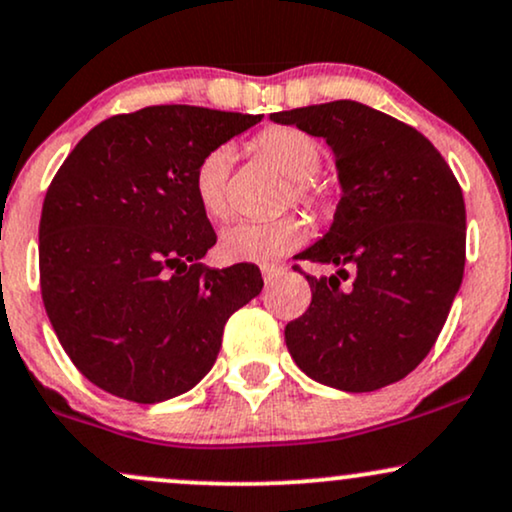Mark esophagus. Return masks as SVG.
Masks as SVG:
<instances>
[{
  "label": "esophagus",
  "mask_w": 512,
  "mask_h": 512,
  "mask_svg": "<svg viewBox=\"0 0 512 512\" xmlns=\"http://www.w3.org/2000/svg\"><path fill=\"white\" fill-rule=\"evenodd\" d=\"M260 269H262L264 283H274L283 272H286V267H283V264H279V262H267V264H262Z\"/></svg>",
  "instance_id": "esophagus-1"
}]
</instances>
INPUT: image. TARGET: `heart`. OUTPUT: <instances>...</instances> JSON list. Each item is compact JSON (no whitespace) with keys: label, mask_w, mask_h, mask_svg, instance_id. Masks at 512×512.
Masks as SVG:
<instances>
[{"label":"heart","mask_w":512,"mask_h":512,"mask_svg":"<svg viewBox=\"0 0 512 512\" xmlns=\"http://www.w3.org/2000/svg\"><path fill=\"white\" fill-rule=\"evenodd\" d=\"M252 150L288 181L286 202L305 209L324 207L326 190L317 183L322 166V147L312 135L293 126H269L252 138ZM231 147L209 150L195 169V197L209 219L229 217V171ZM307 238L305 219L288 214L274 221H238L221 233L219 250L231 262H267L303 245Z\"/></svg>","instance_id":"1"}]
</instances>
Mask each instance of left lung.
<instances>
[{
  "label": "left lung",
  "instance_id": "left-lung-1",
  "mask_svg": "<svg viewBox=\"0 0 512 512\" xmlns=\"http://www.w3.org/2000/svg\"><path fill=\"white\" fill-rule=\"evenodd\" d=\"M269 119L324 138L343 190L329 233L298 255L338 272L317 279L293 267L312 303L286 324L288 353L331 389L396 384L432 350L463 283V190L420 131L367 104L336 100ZM348 268L354 281L341 289Z\"/></svg>",
  "mask_w": 512,
  "mask_h": 512
}]
</instances>
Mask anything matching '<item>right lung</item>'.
<instances>
[{
    "mask_svg": "<svg viewBox=\"0 0 512 512\" xmlns=\"http://www.w3.org/2000/svg\"><path fill=\"white\" fill-rule=\"evenodd\" d=\"M262 114L159 104L97 123L49 183L40 217L47 317L85 379L162 403L212 369L224 324L260 295L255 264L207 269L217 243L195 169Z\"/></svg>",
    "mask_w": 512,
    "mask_h": 512,
    "instance_id": "add662e5",
    "label": "right lung"
}]
</instances>
